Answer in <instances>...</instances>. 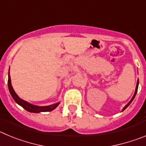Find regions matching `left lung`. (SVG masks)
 Wrapping results in <instances>:
<instances>
[{"label":"left lung","instance_id":"8db88e82","mask_svg":"<svg viewBox=\"0 0 146 146\" xmlns=\"http://www.w3.org/2000/svg\"><path fill=\"white\" fill-rule=\"evenodd\" d=\"M138 84H139V80H137V86H136V89H135V94H134V96H133V97L131 98V100H130V101H129V103H128V104H126V106H125V107H124V108H123V110H122V111H123V110H125V109H126V108H127V107H128V106H129V104H131V102L133 101V99H135V96H136L137 91V88H138Z\"/></svg>","mask_w":146,"mask_h":146}]
</instances>
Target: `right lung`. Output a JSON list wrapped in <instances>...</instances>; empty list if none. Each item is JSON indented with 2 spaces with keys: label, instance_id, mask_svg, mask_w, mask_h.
Segmentation results:
<instances>
[{
  "label": "right lung",
  "instance_id": "right-lung-1",
  "mask_svg": "<svg viewBox=\"0 0 146 146\" xmlns=\"http://www.w3.org/2000/svg\"><path fill=\"white\" fill-rule=\"evenodd\" d=\"M8 86H9V90L10 91L11 96L13 97L14 100L18 104H20V106L23 107L25 110H26L27 111L31 112V113H40V112H50L52 111V110L55 109L56 107L59 104V103H56V104H53L52 105H49V106H44V107H39L36 106V105H33V104H30V103L24 101L22 99H20L19 96L16 94L15 92L14 89H13L12 86H11V77L9 75V79H8Z\"/></svg>",
  "mask_w": 146,
  "mask_h": 146
}]
</instances>
